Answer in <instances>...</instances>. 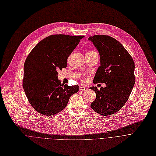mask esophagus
<instances>
[{"mask_svg":"<svg viewBox=\"0 0 156 156\" xmlns=\"http://www.w3.org/2000/svg\"><path fill=\"white\" fill-rule=\"evenodd\" d=\"M80 90L82 91H87L88 90V88L84 87V86H80Z\"/></svg>","mask_w":156,"mask_h":156,"instance_id":"obj_1","label":"esophagus"}]
</instances>
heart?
I'll list each match as a JSON object with an SVG mask.
<instances>
[{
	"mask_svg": "<svg viewBox=\"0 0 156 156\" xmlns=\"http://www.w3.org/2000/svg\"><path fill=\"white\" fill-rule=\"evenodd\" d=\"M91 52H92V51H91Z\"/></svg>",
	"mask_w": 156,
	"mask_h": 156,
	"instance_id": "heart-1",
	"label": "heart"
}]
</instances>
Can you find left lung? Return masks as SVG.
Returning a JSON list of instances; mask_svg holds the SVG:
<instances>
[{
  "label": "left lung",
  "mask_w": 156,
  "mask_h": 156,
  "mask_svg": "<svg viewBox=\"0 0 156 156\" xmlns=\"http://www.w3.org/2000/svg\"><path fill=\"white\" fill-rule=\"evenodd\" d=\"M100 55V66L94 83H105L100 90L91 86L96 98L91 107L102 115L116 113L125 104L135 83V63L122 44L106 35H95L88 38Z\"/></svg>",
  "instance_id": "left-lung-1"
}]
</instances>
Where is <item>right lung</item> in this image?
I'll use <instances>...</instances> for the list:
<instances>
[{"label":"right lung","mask_w":156,"mask_h":156,"mask_svg":"<svg viewBox=\"0 0 156 156\" xmlns=\"http://www.w3.org/2000/svg\"><path fill=\"white\" fill-rule=\"evenodd\" d=\"M84 36L51 35L41 41L27 57L24 65L23 87L32 107L44 115L63 110L78 85L61 84L58 70L66 68L67 58Z\"/></svg>","instance_id":"right-lung-1"}]
</instances>
